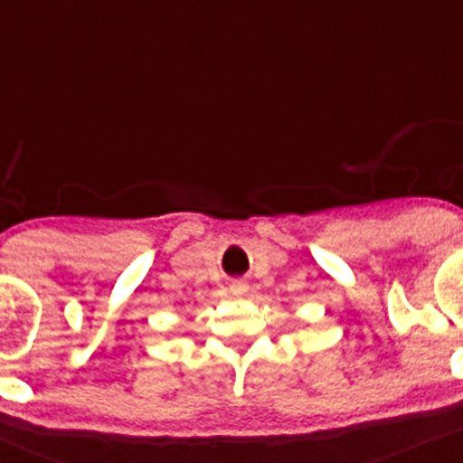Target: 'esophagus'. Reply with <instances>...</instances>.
Wrapping results in <instances>:
<instances>
[{
  "label": "esophagus",
  "instance_id": "34e87169",
  "mask_svg": "<svg viewBox=\"0 0 463 463\" xmlns=\"http://www.w3.org/2000/svg\"><path fill=\"white\" fill-rule=\"evenodd\" d=\"M247 282L245 279H233V282L230 284V293L232 295H245L247 293Z\"/></svg>",
  "mask_w": 463,
  "mask_h": 463
}]
</instances>
